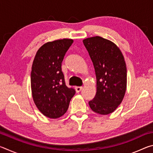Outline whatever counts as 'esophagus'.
Returning <instances> with one entry per match:
<instances>
[{
  "label": "esophagus",
  "mask_w": 153,
  "mask_h": 153,
  "mask_svg": "<svg viewBox=\"0 0 153 153\" xmlns=\"http://www.w3.org/2000/svg\"><path fill=\"white\" fill-rule=\"evenodd\" d=\"M82 88H83L82 86H76V92H80V91H81V90H82Z\"/></svg>",
  "instance_id": "obj_1"
}]
</instances>
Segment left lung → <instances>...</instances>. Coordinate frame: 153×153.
<instances>
[{
  "label": "left lung",
  "instance_id": "8db88e82",
  "mask_svg": "<svg viewBox=\"0 0 153 153\" xmlns=\"http://www.w3.org/2000/svg\"><path fill=\"white\" fill-rule=\"evenodd\" d=\"M94 67L97 94L89 101L91 109L100 115L113 113L121 104L127 86V69L121 51L100 36L83 40Z\"/></svg>",
  "mask_w": 153,
  "mask_h": 153
}]
</instances>
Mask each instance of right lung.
Listing matches in <instances>:
<instances>
[{"label":"right lung","instance_id":"obj_1","mask_svg":"<svg viewBox=\"0 0 153 153\" xmlns=\"http://www.w3.org/2000/svg\"><path fill=\"white\" fill-rule=\"evenodd\" d=\"M74 40L62 39L45 44L37 51L31 72V88L33 101L44 115L56 119L68 109L76 94L66 86L61 63Z\"/></svg>","mask_w":153,"mask_h":153}]
</instances>
